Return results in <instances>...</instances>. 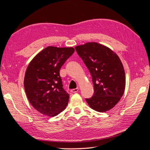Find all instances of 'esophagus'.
<instances>
[{
	"mask_svg": "<svg viewBox=\"0 0 150 150\" xmlns=\"http://www.w3.org/2000/svg\"><path fill=\"white\" fill-rule=\"evenodd\" d=\"M78 91H79V88H73V89H71V92L72 93H77Z\"/></svg>",
	"mask_w": 150,
	"mask_h": 150,
	"instance_id": "1",
	"label": "esophagus"
}]
</instances>
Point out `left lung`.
<instances>
[{
  "mask_svg": "<svg viewBox=\"0 0 150 150\" xmlns=\"http://www.w3.org/2000/svg\"><path fill=\"white\" fill-rule=\"evenodd\" d=\"M75 49L93 79L94 94L86 102L96 111H109L120 101L125 90L126 76L120 58L108 47L95 42Z\"/></svg>",
  "mask_w": 150,
  "mask_h": 150,
  "instance_id": "1",
  "label": "left lung"
}]
</instances>
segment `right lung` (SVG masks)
I'll return each instance as SVG.
<instances>
[{"label":"right lung","mask_w":150,"mask_h":150,"mask_svg":"<svg viewBox=\"0 0 150 150\" xmlns=\"http://www.w3.org/2000/svg\"><path fill=\"white\" fill-rule=\"evenodd\" d=\"M74 52L72 47H48L28 66L24 89L30 103L41 114L55 117L68 104L69 94L63 87L59 70Z\"/></svg>","instance_id":"obj_1"}]
</instances>
